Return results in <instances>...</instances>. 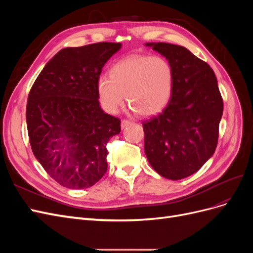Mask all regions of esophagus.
<instances>
[{
	"mask_svg": "<svg viewBox=\"0 0 253 253\" xmlns=\"http://www.w3.org/2000/svg\"><path fill=\"white\" fill-rule=\"evenodd\" d=\"M132 125V121H128V120H122L121 121V128H126V126H131Z\"/></svg>",
	"mask_w": 253,
	"mask_h": 253,
	"instance_id": "obj_1",
	"label": "esophagus"
}]
</instances>
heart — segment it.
<instances>
[{
	"mask_svg": "<svg viewBox=\"0 0 253 253\" xmlns=\"http://www.w3.org/2000/svg\"><path fill=\"white\" fill-rule=\"evenodd\" d=\"M110 78L100 76L96 91L101 108L116 114L125 102L141 116L162 112L169 102L174 72L169 61L159 56L135 55L121 59L110 68Z\"/></svg>",
	"mask_w": 253,
	"mask_h": 253,
	"instance_id": "1",
	"label": "heart"
}]
</instances>
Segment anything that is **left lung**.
Segmentation results:
<instances>
[{
    "label": "left lung",
    "instance_id": "obj_1",
    "mask_svg": "<svg viewBox=\"0 0 253 253\" xmlns=\"http://www.w3.org/2000/svg\"><path fill=\"white\" fill-rule=\"evenodd\" d=\"M144 45L169 61L174 72L167 108L142 121L144 153L163 177L186 178L200 170L216 149L224 104L215 74L186 47L163 42Z\"/></svg>",
    "mask_w": 253,
    "mask_h": 253
}]
</instances>
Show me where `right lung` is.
I'll list each match as a JSON object with an SVG mask.
<instances>
[{"mask_svg":"<svg viewBox=\"0 0 253 253\" xmlns=\"http://www.w3.org/2000/svg\"><path fill=\"white\" fill-rule=\"evenodd\" d=\"M121 43L101 42L58 51L28 95L26 122L34 155L61 186L85 189L108 170L106 143L120 120L105 114L96 82Z\"/></svg>","mask_w":253,"mask_h":253,"instance_id":"right-lung-1","label":"right lung"}]
</instances>
